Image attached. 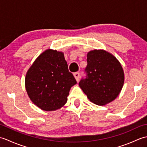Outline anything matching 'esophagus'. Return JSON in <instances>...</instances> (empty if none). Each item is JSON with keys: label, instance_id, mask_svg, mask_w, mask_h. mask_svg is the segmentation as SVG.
<instances>
[{"label": "esophagus", "instance_id": "34e87169", "mask_svg": "<svg viewBox=\"0 0 147 147\" xmlns=\"http://www.w3.org/2000/svg\"><path fill=\"white\" fill-rule=\"evenodd\" d=\"M74 76L75 78V79L76 80L77 82H78L79 79H80V74L79 72H76V73H74Z\"/></svg>", "mask_w": 147, "mask_h": 147}]
</instances>
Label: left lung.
<instances>
[{"label":"left lung","instance_id":"1","mask_svg":"<svg viewBox=\"0 0 147 147\" xmlns=\"http://www.w3.org/2000/svg\"><path fill=\"white\" fill-rule=\"evenodd\" d=\"M86 77L79 85L90 101L98 105L110 103L119 94L124 82L120 62L104 50H93L87 54Z\"/></svg>","mask_w":147,"mask_h":147}]
</instances>
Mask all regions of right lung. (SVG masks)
Returning a JSON list of instances; mask_svg holds the SVG:
<instances>
[{"mask_svg":"<svg viewBox=\"0 0 147 147\" xmlns=\"http://www.w3.org/2000/svg\"><path fill=\"white\" fill-rule=\"evenodd\" d=\"M68 69L63 52L47 49L28 71L25 87L31 100L43 111L61 108L67 101L69 90L76 84Z\"/></svg>","mask_w":147,"mask_h":147,"instance_id":"add662e5","label":"right lung"}]
</instances>
